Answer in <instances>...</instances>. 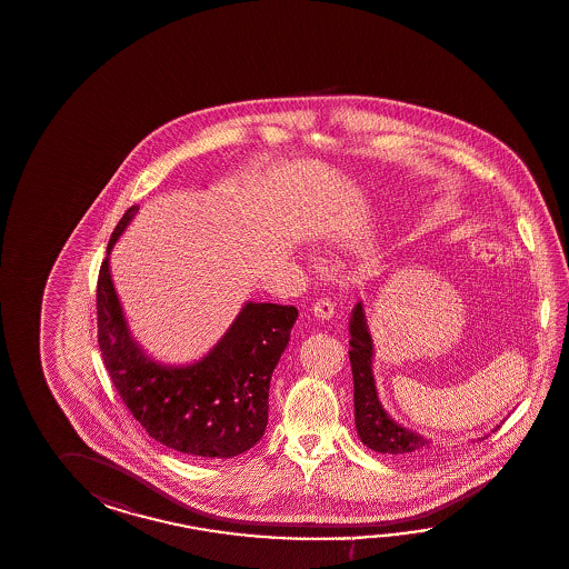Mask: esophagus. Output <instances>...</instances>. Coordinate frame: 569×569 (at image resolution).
<instances>
[{"label":"esophagus","mask_w":569,"mask_h":569,"mask_svg":"<svg viewBox=\"0 0 569 569\" xmlns=\"http://www.w3.org/2000/svg\"><path fill=\"white\" fill-rule=\"evenodd\" d=\"M313 316L318 319L333 318V303H331V299H318L313 303Z\"/></svg>","instance_id":"1"}]
</instances>
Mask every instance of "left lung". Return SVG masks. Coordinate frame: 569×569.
I'll list each match as a JSON object with an SVG mask.
<instances>
[{
	"instance_id": "left-lung-1",
	"label": "left lung",
	"mask_w": 569,
	"mask_h": 569,
	"mask_svg": "<svg viewBox=\"0 0 569 569\" xmlns=\"http://www.w3.org/2000/svg\"><path fill=\"white\" fill-rule=\"evenodd\" d=\"M350 365H352V379H355V422H357L358 437L369 449L403 457V459H416V457H428L435 445L428 438L420 437L397 423L393 418L387 416L379 396L377 385L372 375V338H370L369 326L365 307L357 303L350 316ZM486 438V437H483ZM477 438V440H483Z\"/></svg>"
}]
</instances>
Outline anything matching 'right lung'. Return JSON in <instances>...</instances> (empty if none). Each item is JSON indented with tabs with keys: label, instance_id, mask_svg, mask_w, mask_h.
Returning <instances> with one entry per match:
<instances>
[{
	"label": "right lung",
	"instance_id": "obj_1",
	"mask_svg": "<svg viewBox=\"0 0 569 569\" xmlns=\"http://www.w3.org/2000/svg\"><path fill=\"white\" fill-rule=\"evenodd\" d=\"M139 207L122 214L100 266L96 309L104 367L132 418L168 449L231 459L264 437L272 370L291 340L297 307L248 301L207 357L163 365L134 342L110 278L108 256Z\"/></svg>",
	"mask_w": 569,
	"mask_h": 569
}]
</instances>
